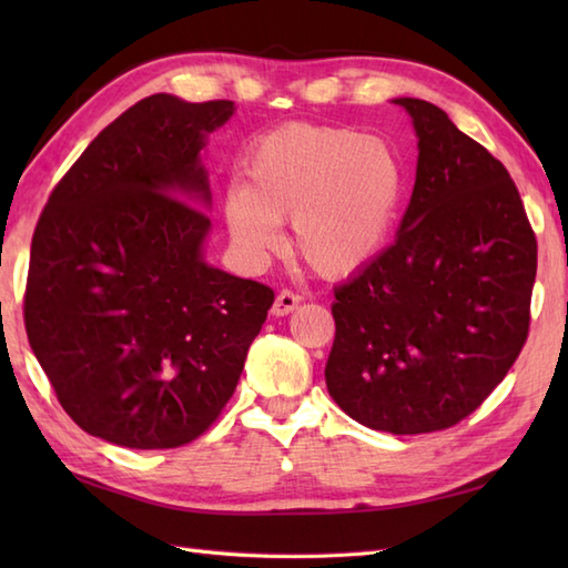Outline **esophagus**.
I'll return each mask as SVG.
<instances>
[{"label": "esophagus", "mask_w": 568, "mask_h": 568, "mask_svg": "<svg viewBox=\"0 0 568 568\" xmlns=\"http://www.w3.org/2000/svg\"><path fill=\"white\" fill-rule=\"evenodd\" d=\"M297 305H300V297L293 291H281V293H277V297H275L271 312H273L275 317H285V315H291V312Z\"/></svg>", "instance_id": "34e87169"}]
</instances>
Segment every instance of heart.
<instances>
[{
    "mask_svg": "<svg viewBox=\"0 0 568 568\" xmlns=\"http://www.w3.org/2000/svg\"><path fill=\"white\" fill-rule=\"evenodd\" d=\"M403 180L388 141L346 126L285 124L253 146L246 183L226 187L229 236L241 256L261 261L283 244V220L293 216L300 258L322 275H348L388 244Z\"/></svg>",
    "mask_w": 568,
    "mask_h": 568,
    "instance_id": "b5f03b06",
    "label": "heart"
}]
</instances>
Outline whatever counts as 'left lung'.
<instances>
[{"label": "left lung", "mask_w": 568, "mask_h": 568, "mask_svg": "<svg viewBox=\"0 0 568 568\" xmlns=\"http://www.w3.org/2000/svg\"><path fill=\"white\" fill-rule=\"evenodd\" d=\"M413 116L417 175L397 239L334 287L324 378L364 427H454L496 390L529 332L537 239L505 165L437 104Z\"/></svg>", "instance_id": "left-lung-1"}]
</instances>
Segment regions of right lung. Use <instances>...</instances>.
Masks as SVG:
<instances>
[{
    "label": "right lung",
    "mask_w": 568,
    "mask_h": 568,
    "mask_svg": "<svg viewBox=\"0 0 568 568\" xmlns=\"http://www.w3.org/2000/svg\"><path fill=\"white\" fill-rule=\"evenodd\" d=\"M234 102L151 94L102 129L48 197L23 322L70 419L129 449L197 439L234 395L268 285L202 256L200 151Z\"/></svg>",
    "instance_id": "obj_1"
}]
</instances>
